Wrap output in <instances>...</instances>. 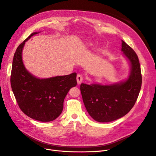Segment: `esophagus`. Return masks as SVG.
Here are the masks:
<instances>
[{
	"label": "esophagus",
	"instance_id": "34e87169",
	"mask_svg": "<svg viewBox=\"0 0 156 156\" xmlns=\"http://www.w3.org/2000/svg\"><path fill=\"white\" fill-rule=\"evenodd\" d=\"M83 78L82 75L77 74V83L80 84L83 81Z\"/></svg>",
	"mask_w": 156,
	"mask_h": 156
}]
</instances>
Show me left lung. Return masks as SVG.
<instances>
[{"label":"left lung","mask_w":156,"mask_h":156,"mask_svg":"<svg viewBox=\"0 0 156 156\" xmlns=\"http://www.w3.org/2000/svg\"><path fill=\"white\" fill-rule=\"evenodd\" d=\"M122 51L131 64L128 79L112 85L82 83L80 87L84 104L88 114L96 121L108 122L125 116L138 98L142 84L138 56L124 41Z\"/></svg>","instance_id":"obj_1"}]
</instances>
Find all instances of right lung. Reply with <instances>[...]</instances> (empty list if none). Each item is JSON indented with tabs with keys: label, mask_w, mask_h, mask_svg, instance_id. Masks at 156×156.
<instances>
[{
	"label": "right lung",
	"mask_w": 156,
	"mask_h": 156,
	"mask_svg": "<svg viewBox=\"0 0 156 156\" xmlns=\"http://www.w3.org/2000/svg\"><path fill=\"white\" fill-rule=\"evenodd\" d=\"M36 34L32 33L16 51L11 87L19 107L26 115L38 121L51 122L61 114L66 96L71 88L77 85V73L40 79L28 72L22 61V50L25 41Z\"/></svg>",
	"instance_id": "obj_1"
}]
</instances>
